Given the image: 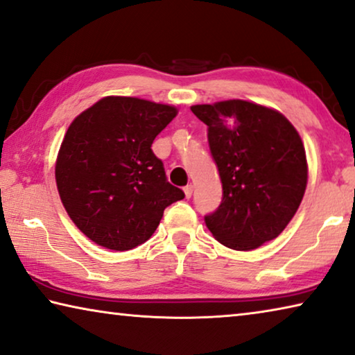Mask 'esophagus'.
<instances>
[{
  "mask_svg": "<svg viewBox=\"0 0 355 355\" xmlns=\"http://www.w3.org/2000/svg\"><path fill=\"white\" fill-rule=\"evenodd\" d=\"M193 189H194V187H193V184H187V187H184V196H187V198L189 199L191 198V196H193Z\"/></svg>",
  "mask_w": 355,
  "mask_h": 355,
  "instance_id": "esophagus-1",
  "label": "esophagus"
}]
</instances>
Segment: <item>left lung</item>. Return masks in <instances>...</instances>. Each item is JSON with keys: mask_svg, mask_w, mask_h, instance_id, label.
<instances>
[{"mask_svg": "<svg viewBox=\"0 0 355 355\" xmlns=\"http://www.w3.org/2000/svg\"><path fill=\"white\" fill-rule=\"evenodd\" d=\"M208 128L223 200L205 224L219 243L251 251L277 239L294 218L308 182L297 129L278 110L241 99L191 107Z\"/></svg>", "mask_w": 355, "mask_h": 355, "instance_id": "left-lung-1", "label": "left lung"}]
</instances>
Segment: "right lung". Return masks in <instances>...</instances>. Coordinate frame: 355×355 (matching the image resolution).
Segmentation results:
<instances>
[{
	"label": "right lung",
	"instance_id": "1",
	"mask_svg": "<svg viewBox=\"0 0 355 355\" xmlns=\"http://www.w3.org/2000/svg\"><path fill=\"white\" fill-rule=\"evenodd\" d=\"M175 115L173 105L107 96L67 128L56 157V188L67 215L96 245L136 248L155 234L166 207L184 198L151 150Z\"/></svg>",
	"mask_w": 355,
	"mask_h": 355
}]
</instances>
